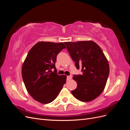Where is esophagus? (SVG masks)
Instances as JSON below:
<instances>
[{
	"label": "esophagus",
	"mask_w": 130,
	"mask_h": 130,
	"mask_svg": "<svg viewBox=\"0 0 130 130\" xmlns=\"http://www.w3.org/2000/svg\"><path fill=\"white\" fill-rule=\"evenodd\" d=\"M72 78V75L67 76V80L69 81V80H71Z\"/></svg>",
	"instance_id": "1"
}]
</instances>
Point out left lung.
Wrapping results in <instances>:
<instances>
[{
    "label": "left lung",
    "instance_id": "obj_1",
    "mask_svg": "<svg viewBox=\"0 0 130 130\" xmlns=\"http://www.w3.org/2000/svg\"><path fill=\"white\" fill-rule=\"evenodd\" d=\"M77 69L81 75H74L76 88L72 91L75 98L89 102L99 96L105 87L109 73V66L103 50L92 41L64 42Z\"/></svg>",
    "mask_w": 130,
    "mask_h": 130
}]
</instances>
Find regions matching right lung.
<instances>
[{
	"mask_svg": "<svg viewBox=\"0 0 130 130\" xmlns=\"http://www.w3.org/2000/svg\"><path fill=\"white\" fill-rule=\"evenodd\" d=\"M64 48L62 42H40L27 55L22 66V78L27 92L39 103L54 101L66 84L67 76L57 74L55 67L57 55Z\"/></svg>",
	"mask_w": 130,
	"mask_h": 130,
	"instance_id": "add662e5",
	"label": "right lung"
}]
</instances>
